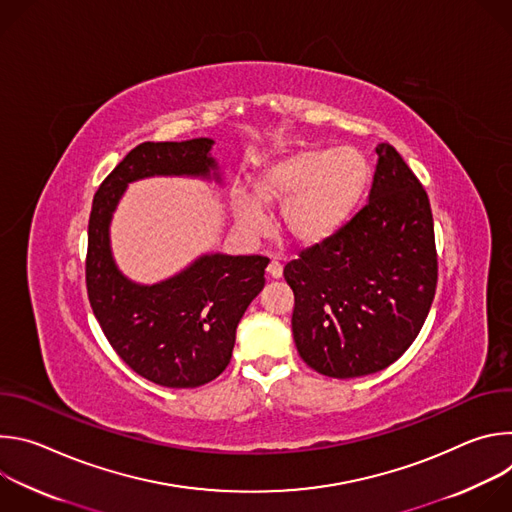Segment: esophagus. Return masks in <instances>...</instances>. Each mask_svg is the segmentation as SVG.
I'll list each match as a JSON object with an SVG mask.
<instances>
[{
    "label": "esophagus",
    "instance_id": "1",
    "mask_svg": "<svg viewBox=\"0 0 512 512\" xmlns=\"http://www.w3.org/2000/svg\"><path fill=\"white\" fill-rule=\"evenodd\" d=\"M267 273H269V277L279 279V277L283 275V265L273 259V261H269V265H267Z\"/></svg>",
    "mask_w": 512,
    "mask_h": 512
}]
</instances>
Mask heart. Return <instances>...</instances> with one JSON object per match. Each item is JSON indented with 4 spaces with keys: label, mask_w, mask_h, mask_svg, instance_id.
Returning a JSON list of instances; mask_svg holds the SVG:
<instances>
[{
    "label": "heart",
    "mask_w": 512,
    "mask_h": 512,
    "mask_svg": "<svg viewBox=\"0 0 512 512\" xmlns=\"http://www.w3.org/2000/svg\"><path fill=\"white\" fill-rule=\"evenodd\" d=\"M371 168L354 150H304L269 166L255 182V198H239V223L265 225L261 206H283V233L304 245L332 237L367 192Z\"/></svg>",
    "instance_id": "b5f03b06"
}]
</instances>
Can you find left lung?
I'll list each match as a JSON object with an SVG mask.
<instances>
[{
  "label": "left lung",
  "mask_w": 512,
  "mask_h": 512,
  "mask_svg": "<svg viewBox=\"0 0 512 512\" xmlns=\"http://www.w3.org/2000/svg\"><path fill=\"white\" fill-rule=\"evenodd\" d=\"M377 156L369 202L283 269L296 300L298 352L334 379L387 369L417 338L435 296L427 192L389 141L377 145Z\"/></svg>",
  "instance_id": "8db88e82"
}]
</instances>
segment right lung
Instances as JSON below:
<instances>
[{
  "instance_id": "obj_1",
  "label": "right lung",
  "mask_w": 512,
  "mask_h": 512,
  "mask_svg": "<svg viewBox=\"0 0 512 512\" xmlns=\"http://www.w3.org/2000/svg\"><path fill=\"white\" fill-rule=\"evenodd\" d=\"M212 139L143 141L101 182L89 216L87 294L113 350L139 377L170 389L210 383L231 362L235 330L265 285L267 257L206 255L158 283L125 279L109 251V221L125 186L154 174L208 176Z\"/></svg>"
}]
</instances>
